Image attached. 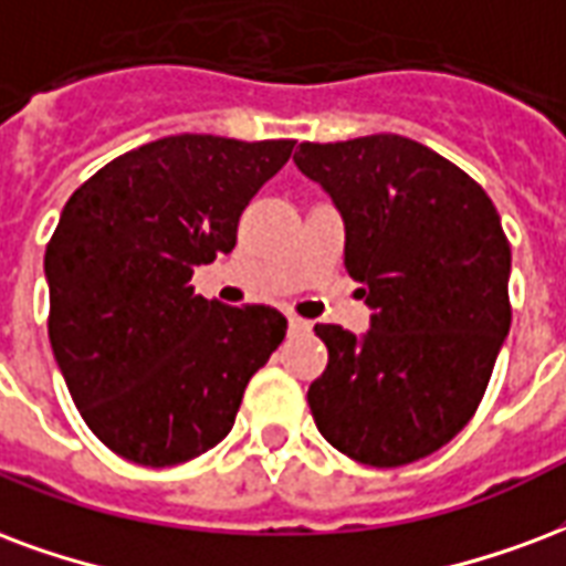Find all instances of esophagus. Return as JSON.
<instances>
[{
	"mask_svg": "<svg viewBox=\"0 0 566 566\" xmlns=\"http://www.w3.org/2000/svg\"><path fill=\"white\" fill-rule=\"evenodd\" d=\"M308 329H312V324L303 321V317H296V315L287 317V333H291V336H303V333H308Z\"/></svg>",
	"mask_w": 566,
	"mask_h": 566,
	"instance_id": "34e87169",
	"label": "esophagus"
}]
</instances>
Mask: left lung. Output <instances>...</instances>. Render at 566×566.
<instances>
[{"label": "left lung", "instance_id": "1", "mask_svg": "<svg viewBox=\"0 0 566 566\" xmlns=\"http://www.w3.org/2000/svg\"><path fill=\"white\" fill-rule=\"evenodd\" d=\"M305 177L345 221V266L371 329L315 333L329 350L308 387L317 432L371 468L453 441L483 399L510 333V242L464 170L399 134L300 144Z\"/></svg>", "mask_w": 566, "mask_h": 566}]
</instances>
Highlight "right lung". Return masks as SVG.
<instances>
[{"instance_id": "obj_1", "label": "right lung", "mask_w": 566, "mask_h": 566, "mask_svg": "<svg viewBox=\"0 0 566 566\" xmlns=\"http://www.w3.org/2000/svg\"><path fill=\"white\" fill-rule=\"evenodd\" d=\"M294 140L177 134L113 158L62 209L44 254L50 345L95 438L167 468L233 429L251 375L282 345V312L191 287L237 245L242 209Z\"/></svg>"}]
</instances>
